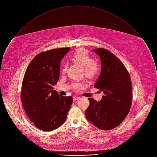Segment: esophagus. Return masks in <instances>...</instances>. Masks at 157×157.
<instances>
[{
    "instance_id": "obj_1",
    "label": "esophagus",
    "mask_w": 157,
    "mask_h": 157,
    "mask_svg": "<svg viewBox=\"0 0 157 157\" xmlns=\"http://www.w3.org/2000/svg\"><path fill=\"white\" fill-rule=\"evenodd\" d=\"M79 97H75V96H74L73 97V100L74 101H77V100H79Z\"/></svg>"
}]
</instances>
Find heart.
<instances>
[{
    "instance_id": "obj_1",
    "label": "heart",
    "mask_w": 157,
    "mask_h": 157,
    "mask_svg": "<svg viewBox=\"0 0 157 157\" xmlns=\"http://www.w3.org/2000/svg\"><path fill=\"white\" fill-rule=\"evenodd\" d=\"M72 60L81 65L83 67L85 75L88 79H94L95 78L99 72V68L94 59L90 56L89 52L85 49H78L76 50L72 56ZM67 69V64H65L62 67V72L65 73ZM83 85L80 83H75L72 85V89L78 90L82 89Z\"/></svg>"
}]
</instances>
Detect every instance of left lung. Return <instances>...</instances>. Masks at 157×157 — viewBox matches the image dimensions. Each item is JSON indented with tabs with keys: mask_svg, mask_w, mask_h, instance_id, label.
Here are the masks:
<instances>
[{
	"mask_svg": "<svg viewBox=\"0 0 157 157\" xmlns=\"http://www.w3.org/2000/svg\"><path fill=\"white\" fill-rule=\"evenodd\" d=\"M101 60V71L94 87L103 91L100 101L89 98L87 120L98 129L110 130L120 125L129 112L132 86L129 74L121 61L104 48L93 49Z\"/></svg>",
	"mask_w": 157,
	"mask_h": 157,
	"instance_id": "1",
	"label": "left lung"
}]
</instances>
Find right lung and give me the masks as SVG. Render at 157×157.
<instances>
[{
  "mask_svg": "<svg viewBox=\"0 0 157 157\" xmlns=\"http://www.w3.org/2000/svg\"><path fill=\"white\" fill-rule=\"evenodd\" d=\"M69 49L62 48L39 53L29 64L23 77V107L34 125L44 131L62 126L72 103L71 96H61L53 89L59 80L61 60Z\"/></svg>",
  "mask_w": 157,
  "mask_h": 157,
  "instance_id": "1",
  "label": "right lung"
}]
</instances>
